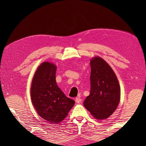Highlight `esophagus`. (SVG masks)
I'll return each mask as SVG.
<instances>
[{
    "instance_id": "1",
    "label": "esophagus",
    "mask_w": 146,
    "mask_h": 146,
    "mask_svg": "<svg viewBox=\"0 0 146 146\" xmlns=\"http://www.w3.org/2000/svg\"><path fill=\"white\" fill-rule=\"evenodd\" d=\"M82 100L80 97H76L75 98V102H76V103H77V104H80V102H82Z\"/></svg>"
}]
</instances>
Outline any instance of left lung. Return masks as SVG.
I'll list each match as a JSON object with an SVG mask.
<instances>
[{"label":"left lung","mask_w":146,"mask_h":146,"mask_svg":"<svg viewBox=\"0 0 146 146\" xmlns=\"http://www.w3.org/2000/svg\"><path fill=\"white\" fill-rule=\"evenodd\" d=\"M90 94L83 105L97 119H106L119 105L120 90L119 81L111 67L100 57L90 61Z\"/></svg>","instance_id":"8db88e82"}]
</instances>
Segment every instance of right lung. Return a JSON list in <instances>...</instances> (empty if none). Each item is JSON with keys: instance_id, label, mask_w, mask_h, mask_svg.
I'll return each mask as SVG.
<instances>
[{"instance_id": "1", "label": "right lung", "mask_w": 146, "mask_h": 146, "mask_svg": "<svg viewBox=\"0 0 146 146\" xmlns=\"http://www.w3.org/2000/svg\"><path fill=\"white\" fill-rule=\"evenodd\" d=\"M56 66L44 62L37 69L33 77L31 96L37 112L42 119L51 123L64 120L75 101L66 97L56 82Z\"/></svg>"}]
</instances>
